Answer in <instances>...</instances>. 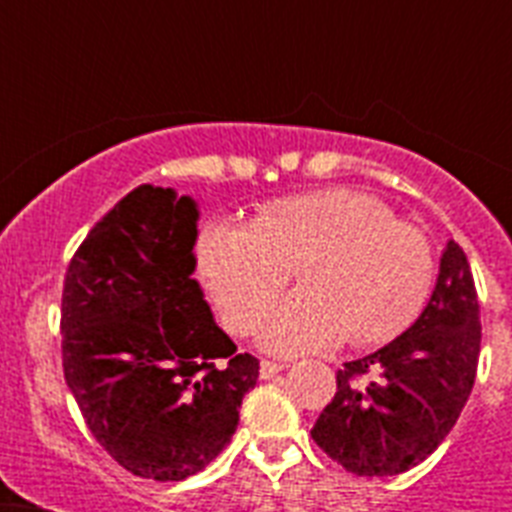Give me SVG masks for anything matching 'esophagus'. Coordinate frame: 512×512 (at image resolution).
Returning <instances> with one entry per match:
<instances>
[{
	"label": "esophagus",
	"mask_w": 512,
	"mask_h": 512,
	"mask_svg": "<svg viewBox=\"0 0 512 512\" xmlns=\"http://www.w3.org/2000/svg\"><path fill=\"white\" fill-rule=\"evenodd\" d=\"M284 369V364H279V361H261V379H271L274 374H279Z\"/></svg>",
	"instance_id": "1"
}]
</instances>
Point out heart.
<instances>
[{
    "instance_id": "heart-1",
    "label": "heart",
    "mask_w": 512,
    "mask_h": 512,
    "mask_svg": "<svg viewBox=\"0 0 512 512\" xmlns=\"http://www.w3.org/2000/svg\"><path fill=\"white\" fill-rule=\"evenodd\" d=\"M197 271L235 333H248L292 271L302 289L259 325L274 354L333 343L366 346L397 336L418 318L433 282L425 233L359 189H323L266 207L253 223L202 228Z\"/></svg>"
}]
</instances>
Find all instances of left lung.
I'll return each mask as SVG.
<instances>
[{"mask_svg": "<svg viewBox=\"0 0 512 512\" xmlns=\"http://www.w3.org/2000/svg\"><path fill=\"white\" fill-rule=\"evenodd\" d=\"M482 343L467 253L443 248L433 295L402 336L338 369L312 441L359 477L418 467L449 436L474 387Z\"/></svg>", "mask_w": 512, "mask_h": 512, "instance_id": "left-lung-1", "label": "left lung"}]
</instances>
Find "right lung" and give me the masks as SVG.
I'll list each match as a JSON object with an SVG mask.
<instances>
[{
  "mask_svg": "<svg viewBox=\"0 0 512 512\" xmlns=\"http://www.w3.org/2000/svg\"><path fill=\"white\" fill-rule=\"evenodd\" d=\"M197 202L125 194L74 253L61 300L63 377L87 428L135 477L182 482L225 449L259 359L217 328L197 266Z\"/></svg>",
  "mask_w": 512,
  "mask_h": 512,
  "instance_id": "right-lung-1",
  "label": "right lung"
}]
</instances>
